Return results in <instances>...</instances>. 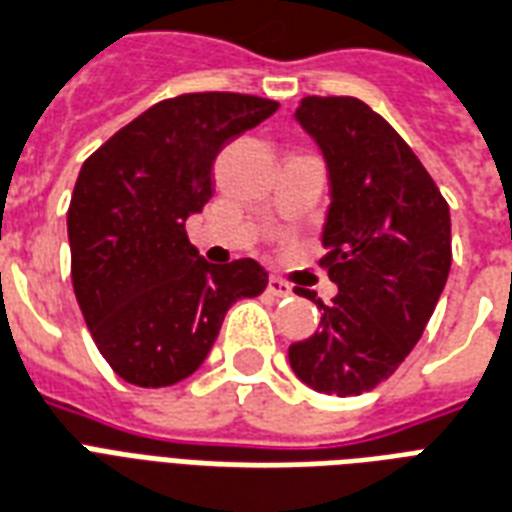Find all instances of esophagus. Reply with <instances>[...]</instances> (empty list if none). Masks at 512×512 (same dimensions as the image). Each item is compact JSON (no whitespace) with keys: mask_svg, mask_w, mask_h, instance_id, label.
<instances>
[{"mask_svg":"<svg viewBox=\"0 0 512 512\" xmlns=\"http://www.w3.org/2000/svg\"><path fill=\"white\" fill-rule=\"evenodd\" d=\"M267 291H270L272 297H291V294H294V291H291V286H288L283 278H270V283H267Z\"/></svg>","mask_w":512,"mask_h":512,"instance_id":"34e87169","label":"esophagus"}]
</instances>
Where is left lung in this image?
<instances>
[{"label": "left lung", "mask_w": 512, "mask_h": 512, "mask_svg": "<svg viewBox=\"0 0 512 512\" xmlns=\"http://www.w3.org/2000/svg\"><path fill=\"white\" fill-rule=\"evenodd\" d=\"M297 121L321 148L329 213L321 259L337 297L318 332L288 348L297 378L356 397L394 375L421 340L451 270V213L394 126L353 96H305Z\"/></svg>", "instance_id": "1"}]
</instances>
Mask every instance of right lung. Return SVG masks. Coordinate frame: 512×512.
Wrapping results in <instances>:
<instances>
[{
  "label": "right lung",
  "instance_id": "1",
  "mask_svg": "<svg viewBox=\"0 0 512 512\" xmlns=\"http://www.w3.org/2000/svg\"><path fill=\"white\" fill-rule=\"evenodd\" d=\"M278 107L229 91L164 99L80 167L67 210L72 286L96 348L126 383L161 388L194 375L226 310L267 288L259 261L202 259L186 218L213 197L221 148Z\"/></svg>",
  "mask_w": 512,
  "mask_h": 512
}]
</instances>
